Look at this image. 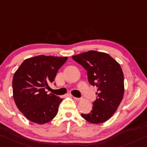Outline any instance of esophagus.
<instances>
[{
    "label": "esophagus",
    "mask_w": 147,
    "mask_h": 147,
    "mask_svg": "<svg viewBox=\"0 0 147 147\" xmlns=\"http://www.w3.org/2000/svg\"><path fill=\"white\" fill-rule=\"evenodd\" d=\"M73 98H75V99L76 100V101H80V100L82 99L81 98H77V97H74V96H73Z\"/></svg>",
    "instance_id": "1"
}]
</instances>
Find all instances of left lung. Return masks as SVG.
Instances as JSON below:
<instances>
[{
  "instance_id": "8db88e82",
  "label": "left lung",
  "mask_w": 147,
  "mask_h": 147,
  "mask_svg": "<svg viewBox=\"0 0 147 147\" xmlns=\"http://www.w3.org/2000/svg\"><path fill=\"white\" fill-rule=\"evenodd\" d=\"M72 58L87 71L89 82L98 89L92 110L81 116L93 124L107 121L117 111L124 95V75L120 64L108 53L96 51Z\"/></svg>"
}]
</instances>
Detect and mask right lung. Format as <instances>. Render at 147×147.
Here are the masks:
<instances>
[{"instance_id": "add662e5", "label": "right lung", "mask_w": 147, "mask_h": 147, "mask_svg": "<svg viewBox=\"0 0 147 147\" xmlns=\"http://www.w3.org/2000/svg\"><path fill=\"white\" fill-rule=\"evenodd\" d=\"M67 57L37 55L22 62L12 79L13 98L22 113L37 124H45L55 118L63 98L45 89L54 81L58 69Z\"/></svg>"}]
</instances>
